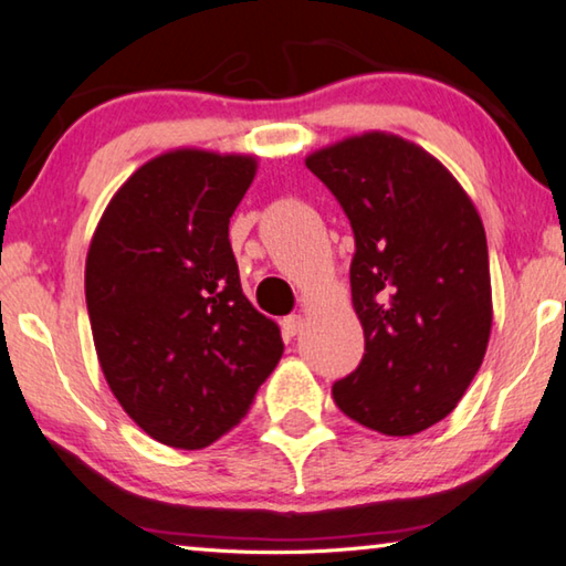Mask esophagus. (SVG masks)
<instances>
[{"mask_svg":"<svg viewBox=\"0 0 566 566\" xmlns=\"http://www.w3.org/2000/svg\"><path fill=\"white\" fill-rule=\"evenodd\" d=\"M304 327V317L302 314H290V317L282 319V329L286 337H294V334H300Z\"/></svg>","mask_w":566,"mask_h":566,"instance_id":"34e87169","label":"esophagus"}]
</instances>
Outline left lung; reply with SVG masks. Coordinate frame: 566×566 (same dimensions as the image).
I'll return each mask as SVG.
<instances>
[{"mask_svg": "<svg viewBox=\"0 0 566 566\" xmlns=\"http://www.w3.org/2000/svg\"><path fill=\"white\" fill-rule=\"evenodd\" d=\"M354 232L359 367L334 381L349 419L389 437L424 432L464 397L492 332L486 234L442 161L387 132L306 157Z\"/></svg>", "mask_w": 566, "mask_h": 566, "instance_id": "8db88e82", "label": "left lung"}]
</instances>
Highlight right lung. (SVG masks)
Segmentation results:
<instances>
[{
  "mask_svg": "<svg viewBox=\"0 0 566 566\" xmlns=\"http://www.w3.org/2000/svg\"><path fill=\"white\" fill-rule=\"evenodd\" d=\"M254 175L247 155L167 151L124 181L92 237L84 292L104 379L167 447L217 442L282 359L280 327L244 296L229 244Z\"/></svg>",
  "mask_w": 566,
  "mask_h": 566,
  "instance_id": "right-lung-1",
  "label": "right lung"
}]
</instances>
